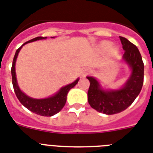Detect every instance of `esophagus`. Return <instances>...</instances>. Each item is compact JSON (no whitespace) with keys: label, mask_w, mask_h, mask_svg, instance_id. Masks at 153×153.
<instances>
[{"label":"esophagus","mask_w":153,"mask_h":153,"mask_svg":"<svg viewBox=\"0 0 153 153\" xmlns=\"http://www.w3.org/2000/svg\"><path fill=\"white\" fill-rule=\"evenodd\" d=\"M88 72H89V70H88V69H83V70H82L81 72L82 76H85V75H86V74H87Z\"/></svg>","instance_id":"1"}]
</instances>
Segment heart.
<instances>
[{"instance_id":"1","label":"heart","mask_w":153,"mask_h":153,"mask_svg":"<svg viewBox=\"0 0 153 153\" xmlns=\"http://www.w3.org/2000/svg\"><path fill=\"white\" fill-rule=\"evenodd\" d=\"M112 45V42H111L109 41H105V42H102L100 43V51H103V52L108 51L111 48ZM112 52H114V53H117V52H118V49L116 48V47H114V48L112 49Z\"/></svg>"}]
</instances>
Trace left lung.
<instances>
[{"instance_id": "8db88e82", "label": "left lung", "mask_w": 153, "mask_h": 153, "mask_svg": "<svg viewBox=\"0 0 153 153\" xmlns=\"http://www.w3.org/2000/svg\"><path fill=\"white\" fill-rule=\"evenodd\" d=\"M124 53L123 61L131 69L124 85L117 90L103 89L95 78L87 76L90 87L87 100L92 108L106 115L123 111L134 102L144 83V62L138 48L125 38L120 37Z\"/></svg>"}]
</instances>
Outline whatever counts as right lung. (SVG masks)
<instances>
[{"mask_svg":"<svg viewBox=\"0 0 153 153\" xmlns=\"http://www.w3.org/2000/svg\"><path fill=\"white\" fill-rule=\"evenodd\" d=\"M53 38V37H52ZM46 37H37V38H33L31 40L28 41L25 43L18 48L15 53L14 58L13 60V65H12L11 74H12V82L13 86V89L17 99L19 100L24 107L29 109L30 111L37 114V115H42V116H52L58 113L63 108V107L66 104V98H67V94L70 90L73 88L75 85L78 83L79 79L73 82L71 84H68L62 87L61 89L59 90L56 94L51 96V97L45 98V99H33L27 95H25L24 92H22L19 88V86L17 84V77H16V71H15V65H16V61H17V55L19 53L21 49L22 46L27 43L32 42L38 40H42L45 39Z\"/></svg>","mask_w":153,"mask_h":153,"instance_id":"right-lung-1","label":"right lung"}]
</instances>
